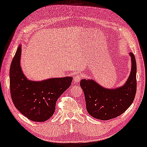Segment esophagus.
Masks as SVG:
<instances>
[{"label": "esophagus", "instance_id": "obj_1", "mask_svg": "<svg viewBox=\"0 0 147 147\" xmlns=\"http://www.w3.org/2000/svg\"><path fill=\"white\" fill-rule=\"evenodd\" d=\"M81 79V75H75V77H74V81H75V83H76V84H78L79 81H80Z\"/></svg>", "mask_w": 147, "mask_h": 147}]
</instances>
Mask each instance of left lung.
I'll return each mask as SVG.
<instances>
[{"mask_svg":"<svg viewBox=\"0 0 147 147\" xmlns=\"http://www.w3.org/2000/svg\"><path fill=\"white\" fill-rule=\"evenodd\" d=\"M131 68L129 76L123 86L107 88L92 79L80 81L84 92L86 109L96 119L108 121L124 113L133 102L136 92V61L130 53Z\"/></svg>","mask_w":147,"mask_h":147,"instance_id":"obj_1","label":"left lung"}]
</instances>
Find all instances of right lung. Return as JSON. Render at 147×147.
Listing matches in <instances>:
<instances>
[{
	"mask_svg": "<svg viewBox=\"0 0 147 147\" xmlns=\"http://www.w3.org/2000/svg\"><path fill=\"white\" fill-rule=\"evenodd\" d=\"M22 45L18 47L9 70L10 91L14 105L28 119L44 122L53 116L59 97L70 86L72 77L42 81L29 79L20 66Z\"/></svg>",
	"mask_w": 147,
	"mask_h": 147,
	"instance_id": "1",
	"label": "right lung"
}]
</instances>
